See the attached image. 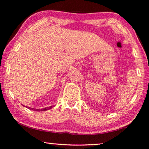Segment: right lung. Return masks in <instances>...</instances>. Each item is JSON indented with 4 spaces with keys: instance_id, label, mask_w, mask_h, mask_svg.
Returning a JSON list of instances; mask_svg holds the SVG:
<instances>
[{
    "instance_id": "right-lung-1",
    "label": "right lung",
    "mask_w": 149,
    "mask_h": 149,
    "mask_svg": "<svg viewBox=\"0 0 149 149\" xmlns=\"http://www.w3.org/2000/svg\"><path fill=\"white\" fill-rule=\"evenodd\" d=\"M26 108L30 109H32V110H35V111H46V110H48V109H50L52 108V106H50V107H47V108H42V109H34L32 108H30V107H26Z\"/></svg>"
}]
</instances>
